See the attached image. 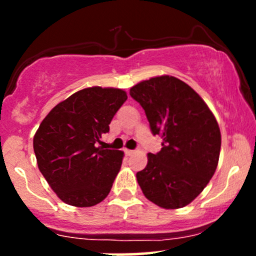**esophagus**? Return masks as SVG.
I'll return each instance as SVG.
<instances>
[{
	"label": "esophagus",
	"instance_id": "esophagus-1",
	"mask_svg": "<svg viewBox=\"0 0 256 256\" xmlns=\"http://www.w3.org/2000/svg\"><path fill=\"white\" fill-rule=\"evenodd\" d=\"M134 152V150H130V149H125V154L128 155V156H130V155H132Z\"/></svg>",
	"mask_w": 256,
	"mask_h": 256
}]
</instances>
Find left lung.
<instances>
[{
	"instance_id": "obj_1",
	"label": "left lung",
	"mask_w": 256,
	"mask_h": 256,
	"mask_svg": "<svg viewBox=\"0 0 256 256\" xmlns=\"http://www.w3.org/2000/svg\"><path fill=\"white\" fill-rule=\"evenodd\" d=\"M142 106L152 134L162 148L148 154L146 168L136 177L149 201L177 210L194 201L218 166L222 136L219 125L195 90L171 76L150 78L130 89Z\"/></svg>"
}]
</instances>
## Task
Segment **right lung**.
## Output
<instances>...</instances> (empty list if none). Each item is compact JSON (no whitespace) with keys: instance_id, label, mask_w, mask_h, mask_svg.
Segmentation results:
<instances>
[{"instance_id":"obj_1","label":"right lung","mask_w":256,"mask_h":256,"mask_svg":"<svg viewBox=\"0 0 256 256\" xmlns=\"http://www.w3.org/2000/svg\"><path fill=\"white\" fill-rule=\"evenodd\" d=\"M128 100L124 90L94 86L55 106L34 137L38 168L64 204L91 207L110 194L124 152L101 138Z\"/></svg>"}]
</instances>
